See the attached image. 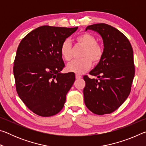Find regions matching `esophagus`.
Wrapping results in <instances>:
<instances>
[{"label":"esophagus","instance_id":"obj_1","mask_svg":"<svg viewBox=\"0 0 146 146\" xmlns=\"http://www.w3.org/2000/svg\"><path fill=\"white\" fill-rule=\"evenodd\" d=\"M75 77H76V79H80V78H82V76H81L80 75H78V74H76V75H75Z\"/></svg>","mask_w":146,"mask_h":146}]
</instances>
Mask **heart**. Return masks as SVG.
<instances>
[{
    "label": "heart",
    "instance_id": "heart-1",
    "mask_svg": "<svg viewBox=\"0 0 146 146\" xmlns=\"http://www.w3.org/2000/svg\"><path fill=\"white\" fill-rule=\"evenodd\" d=\"M79 45L84 47L82 57L80 60H74L67 65V70L70 72L76 74H82L91 68L92 61L97 63L102 58L103 51L101 46L97 43V39L92 35L85 33L81 34L76 38ZM72 49L70 41L68 39L64 40L60 46L62 57L66 61L70 60L72 58Z\"/></svg>",
    "mask_w": 146,
    "mask_h": 146
}]
</instances>
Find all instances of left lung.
<instances>
[{
  "label": "left lung",
  "instance_id": "1",
  "mask_svg": "<svg viewBox=\"0 0 146 146\" xmlns=\"http://www.w3.org/2000/svg\"><path fill=\"white\" fill-rule=\"evenodd\" d=\"M88 29L101 36L104 50L99 62L90 72L98 79L84 76V102L95 114H108L117 110L130 93L135 76L133 50L126 36L114 27L100 23L88 26Z\"/></svg>",
  "mask_w": 146,
  "mask_h": 146
}]
</instances>
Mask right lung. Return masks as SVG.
<instances>
[{
  "instance_id": "obj_1",
  "label": "right lung",
  "mask_w": 146,
  "mask_h": 146,
  "mask_svg": "<svg viewBox=\"0 0 146 146\" xmlns=\"http://www.w3.org/2000/svg\"><path fill=\"white\" fill-rule=\"evenodd\" d=\"M77 29L40 26L19 44L13 66L16 90L24 104L36 115L51 117L64 107L75 75L60 73L65 66L60 46Z\"/></svg>"
}]
</instances>
